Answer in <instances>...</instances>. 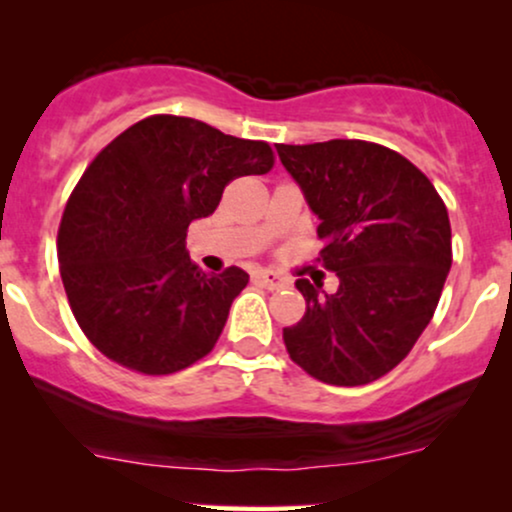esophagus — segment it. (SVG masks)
<instances>
[{"label":"esophagus","instance_id":"obj_1","mask_svg":"<svg viewBox=\"0 0 512 512\" xmlns=\"http://www.w3.org/2000/svg\"><path fill=\"white\" fill-rule=\"evenodd\" d=\"M252 279L257 281V284L264 286V289L269 291H279L284 289V286H289V279L286 276H281L279 272H269V269H264V272H257Z\"/></svg>","mask_w":512,"mask_h":512}]
</instances>
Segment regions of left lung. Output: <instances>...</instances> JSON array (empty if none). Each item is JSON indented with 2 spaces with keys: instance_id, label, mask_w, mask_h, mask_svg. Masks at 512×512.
Returning a JSON list of instances; mask_svg holds the SVG:
<instances>
[{
  "instance_id": "left-lung-1",
  "label": "left lung",
  "mask_w": 512,
  "mask_h": 512,
  "mask_svg": "<svg viewBox=\"0 0 512 512\" xmlns=\"http://www.w3.org/2000/svg\"><path fill=\"white\" fill-rule=\"evenodd\" d=\"M325 243L317 262L339 289H296L305 315L284 327L291 361L327 385L356 387L402 363L431 322L452 264L445 202L414 163L363 139L276 144Z\"/></svg>"
}]
</instances>
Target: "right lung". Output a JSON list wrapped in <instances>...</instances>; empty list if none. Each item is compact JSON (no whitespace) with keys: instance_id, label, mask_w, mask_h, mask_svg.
<instances>
[{"instance_id":"1","label":"right lung","mask_w":512,"mask_h":512,"mask_svg":"<svg viewBox=\"0 0 512 512\" xmlns=\"http://www.w3.org/2000/svg\"><path fill=\"white\" fill-rule=\"evenodd\" d=\"M272 166L267 142L178 115L144 117L105 146L57 233L62 284L88 342L144 375L207 356L250 276L202 272L185 252L187 226L214 214L228 182Z\"/></svg>"}]
</instances>
